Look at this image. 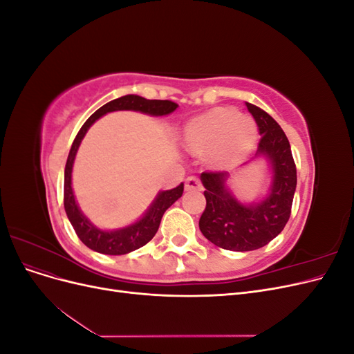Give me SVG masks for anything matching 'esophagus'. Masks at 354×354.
<instances>
[{"mask_svg":"<svg viewBox=\"0 0 354 354\" xmlns=\"http://www.w3.org/2000/svg\"><path fill=\"white\" fill-rule=\"evenodd\" d=\"M201 189H202V185L196 177H189L186 180V190L187 192H195V190H201Z\"/></svg>","mask_w":354,"mask_h":354,"instance_id":"obj_1","label":"esophagus"}]
</instances>
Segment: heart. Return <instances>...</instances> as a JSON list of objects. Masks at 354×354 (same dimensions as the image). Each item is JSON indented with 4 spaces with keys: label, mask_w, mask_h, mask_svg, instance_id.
I'll use <instances>...</instances> for the list:
<instances>
[{
    "label": "heart",
    "mask_w": 354,
    "mask_h": 354,
    "mask_svg": "<svg viewBox=\"0 0 354 354\" xmlns=\"http://www.w3.org/2000/svg\"><path fill=\"white\" fill-rule=\"evenodd\" d=\"M255 124L232 109H214L186 124L183 142L192 152H206L211 162L233 164L251 151L255 143Z\"/></svg>",
    "instance_id": "1"
}]
</instances>
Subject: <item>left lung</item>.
<instances>
[{"label": "left lung", "instance_id": "1", "mask_svg": "<svg viewBox=\"0 0 354 354\" xmlns=\"http://www.w3.org/2000/svg\"><path fill=\"white\" fill-rule=\"evenodd\" d=\"M261 134L255 155L269 158L273 169L270 195L260 203L243 205L226 189L227 171H203L207 207L199 229L214 245L229 251H254L279 234L291 216L297 187V168L281 125L259 106L245 103Z\"/></svg>", "mask_w": 354, "mask_h": 354}]
</instances>
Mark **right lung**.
<instances>
[{
    "instance_id": "add662e5",
    "label": "right lung",
    "mask_w": 354,
    "mask_h": 354,
    "mask_svg": "<svg viewBox=\"0 0 354 354\" xmlns=\"http://www.w3.org/2000/svg\"><path fill=\"white\" fill-rule=\"evenodd\" d=\"M177 108L178 104L171 100H147L145 97H140V95L127 94L120 99H115L109 103L103 104L102 108L95 111L81 127V130L78 131L77 137H75V140L72 143L71 152L66 160L63 203H65V211L68 214V218L72 224L75 233L78 234V238L82 241V243L87 245L90 250L97 251L100 254H108V255H122V254H128L134 250L142 248V246H145L155 236L164 212L173 205L181 195H183L185 186L181 183L174 189L160 192V194L156 196V199L153 201L151 208H149L147 212L143 216V218L131 224V226L120 229V230H112V232L97 229L95 226H93L87 217L82 216L77 202H75V196L72 192L73 159H75V155H77L80 143L84 138L85 133H87L88 128L97 121L100 116H103L108 112L138 111L149 115L162 116V115L174 112Z\"/></svg>"
}]
</instances>
